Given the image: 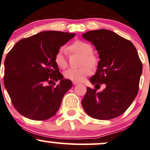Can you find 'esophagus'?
Returning a JSON list of instances; mask_svg holds the SVG:
<instances>
[{
	"mask_svg": "<svg viewBox=\"0 0 150 150\" xmlns=\"http://www.w3.org/2000/svg\"><path fill=\"white\" fill-rule=\"evenodd\" d=\"M72 83H73V85H76V84H77V83H79V82L73 81H72Z\"/></svg>",
	"mask_w": 150,
	"mask_h": 150,
	"instance_id": "obj_1",
	"label": "esophagus"
}]
</instances>
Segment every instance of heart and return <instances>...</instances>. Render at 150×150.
Masks as SVG:
<instances>
[{
    "instance_id": "heart-1",
    "label": "heart",
    "mask_w": 150,
    "mask_h": 150,
    "mask_svg": "<svg viewBox=\"0 0 150 150\" xmlns=\"http://www.w3.org/2000/svg\"><path fill=\"white\" fill-rule=\"evenodd\" d=\"M69 51L72 54H77L82 56L81 65L83 67L79 69H69L64 72V76L68 79L74 81H80L83 80L86 76L91 74V67H96L98 64V59L93 52V48L89 43L82 41H76L68 47ZM54 60L56 65L61 69L67 68L68 66L67 58L65 56V49L63 47L56 52ZM88 64V65L86 64Z\"/></svg>"
}]
</instances>
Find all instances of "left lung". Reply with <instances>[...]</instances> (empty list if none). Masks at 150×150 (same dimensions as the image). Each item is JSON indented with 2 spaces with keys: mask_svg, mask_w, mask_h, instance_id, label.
<instances>
[{
  "mask_svg": "<svg viewBox=\"0 0 150 150\" xmlns=\"http://www.w3.org/2000/svg\"><path fill=\"white\" fill-rule=\"evenodd\" d=\"M82 36L94 45L100 59L89 81L96 88L105 85L100 93L87 87L82 107L93 118L112 120L123 114L136 97L142 62L133 43L112 30H90Z\"/></svg>",
  "mask_w": 150,
  "mask_h": 150,
  "instance_id": "8db88e82",
  "label": "left lung"
}]
</instances>
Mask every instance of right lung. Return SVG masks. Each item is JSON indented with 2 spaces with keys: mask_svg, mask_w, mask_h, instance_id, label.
I'll return each mask as SVG.
<instances>
[{
  "mask_svg": "<svg viewBox=\"0 0 150 150\" xmlns=\"http://www.w3.org/2000/svg\"><path fill=\"white\" fill-rule=\"evenodd\" d=\"M75 33L46 30L19 41L4 62V84L14 107L25 117L46 120L56 114L72 82L64 79L54 58ZM59 81L56 87L46 85ZM54 85H55L54 83Z\"/></svg>",
  "mask_w": 150,
  "mask_h": 150,
  "instance_id": "1",
  "label": "right lung"
}]
</instances>
